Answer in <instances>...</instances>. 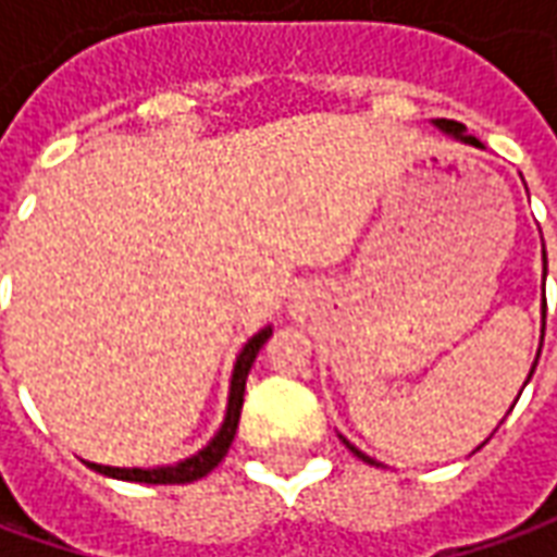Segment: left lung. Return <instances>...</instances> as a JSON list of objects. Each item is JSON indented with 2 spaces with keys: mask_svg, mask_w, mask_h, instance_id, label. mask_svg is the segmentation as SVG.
<instances>
[{
  "mask_svg": "<svg viewBox=\"0 0 557 557\" xmlns=\"http://www.w3.org/2000/svg\"><path fill=\"white\" fill-rule=\"evenodd\" d=\"M432 125L438 127L444 137L456 139V143H466V146H474V148H486V146H483V143H480L478 137H471V134H466V127L459 125V122H450V119H432ZM543 280H546V250H543ZM543 319H546V298H543ZM543 327H546V322H543ZM534 367H537V361H534ZM534 367H531V373H528V379L534 375ZM525 385H528V382H525ZM516 399H519V397H516ZM339 438H343V435H339ZM343 444H346V447H349L351 454L358 456V459H363L367 466H382V462H375L373 456L361 454V450H358V447H355V444H351V442H346V438H343ZM483 444H486V442H483Z\"/></svg>",
  "mask_w": 557,
  "mask_h": 557,
  "instance_id": "left-lung-1",
  "label": "left lung"
}]
</instances>
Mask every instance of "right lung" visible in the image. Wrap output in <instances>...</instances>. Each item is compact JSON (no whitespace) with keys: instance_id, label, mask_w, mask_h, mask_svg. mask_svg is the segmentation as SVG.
Wrapping results in <instances>:
<instances>
[{"instance_id":"obj_1","label":"right lung","mask_w":557,"mask_h":557,"mask_svg":"<svg viewBox=\"0 0 557 557\" xmlns=\"http://www.w3.org/2000/svg\"><path fill=\"white\" fill-rule=\"evenodd\" d=\"M274 327L265 325L259 334L244 343V349L238 351L235 358V367H232L230 379V399H226V414H223V423L220 430L214 432V438L196 450L194 456L187 459H178L172 466H154V468H115V466H98V462H86L89 468H95L98 474H107V478L127 480V483H194V480L206 478L208 471H214L223 456L230 454V444L235 438V430H238V418H242L244 406V385H247V375H250V367H253L256 355L265 346L268 337H271Z\"/></svg>"}]
</instances>
